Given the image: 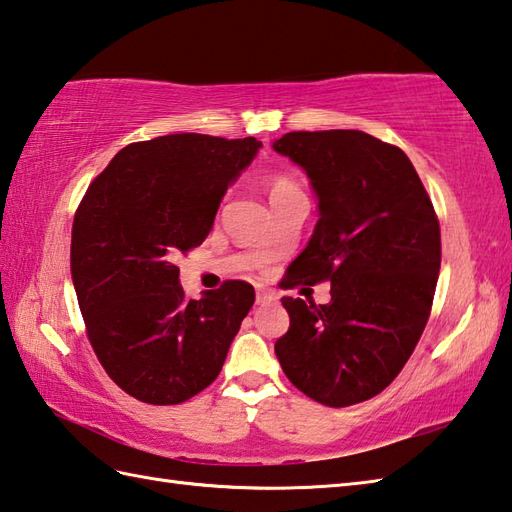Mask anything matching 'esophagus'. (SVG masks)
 Segmentation results:
<instances>
[{
    "mask_svg": "<svg viewBox=\"0 0 512 512\" xmlns=\"http://www.w3.org/2000/svg\"><path fill=\"white\" fill-rule=\"evenodd\" d=\"M277 301V292L264 288V286H257V306H266V303H273Z\"/></svg>",
    "mask_w": 512,
    "mask_h": 512,
    "instance_id": "1",
    "label": "esophagus"
}]
</instances>
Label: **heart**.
Instances as JSON below:
<instances>
[{
    "instance_id": "1",
    "label": "heart",
    "mask_w": 512,
    "mask_h": 512,
    "mask_svg": "<svg viewBox=\"0 0 512 512\" xmlns=\"http://www.w3.org/2000/svg\"><path fill=\"white\" fill-rule=\"evenodd\" d=\"M268 187V195H270V202L273 200H279V198H286V195L290 193H299L301 189L297 187V182L292 180L290 176H284V173H277V176L270 178L266 182Z\"/></svg>"
}]
</instances>
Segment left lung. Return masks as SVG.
<instances>
[{"label":"left lung","mask_w":512,"mask_h":512,"mask_svg":"<svg viewBox=\"0 0 512 512\" xmlns=\"http://www.w3.org/2000/svg\"><path fill=\"white\" fill-rule=\"evenodd\" d=\"M306 171L319 222L284 288L330 281L325 306L284 297L275 343L288 380L328 407L380 394L427 325L440 273V224L402 149L358 129L290 132L273 143Z\"/></svg>","instance_id":"obj_1"}]
</instances>
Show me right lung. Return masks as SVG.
<instances>
[{
    "label": "right lung",
    "instance_id": "obj_1",
    "mask_svg": "<svg viewBox=\"0 0 512 512\" xmlns=\"http://www.w3.org/2000/svg\"><path fill=\"white\" fill-rule=\"evenodd\" d=\"M257 138L169 134L123 147L72 224L70 268L88 339L114 383L149 405H178L220 374L255 303L246 281L187 299L176 257L211 233Z\"/></svg>",
    "mask_w": 512,
    "mask_h": 512
}]
</instances>
